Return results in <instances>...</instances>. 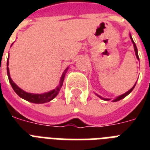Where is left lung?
Listing matches in <instances>:
<instances>
[{
    "label": "left lung",
    "mask_w": 150,
    "mask_h": 150,
    "mask_svg": "<svg viewBox=\"0 0 150 150\" xmlns=\"http://www.w3.org/2000/svg\"><path fill=\"white\" fill-rule=\"evenodd\" d=\"M130 38H131V40H132V43H133V46H134V50H135V55H136V57H137V59H138V60H139V55H138V50H137V47H136V45H135V43H134V41H133V40H132V36H131V34H130ZM136 82H135V85H134V86H133V87H132V89H129V90H128V92H126L125 93L122 94V95H121V96H117L116 98H114V100H112V102H117V101H119V100H122V99H123V98H125V96H128V94L130 93L131 92H132V90H133V89H134V88H135V85H136ZM96 96H98V97H100V99H102V100H110V99L103 98V97H102V96H99L98 94H96Z\"/></svg>",
    "instance_id": "1"
}]
</instances>
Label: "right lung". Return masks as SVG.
<instances>
[{"instance_id":"1","label":"right lung","mask_w":150,"mask_h":150,"mask_svg":"<svg viewBox=\"0 0 150 150\" xmlns=\"http://www.w3.org/2000/svg\"><path fill=\"white\" fill-rule=\"evenodd\" d=\"M8 64H9V61H7V74H8V79L10 82V84L11 87L14 89V91L17 93V95L21 97V98L24 99V100L29 101V102L33 103H44L50 102V100H52L54 98H55L57 94L59 93V92L61 90L62 85H63L64 79L65 77V74L67 72V71L68 69V67L66 68L64 71L63 72L62 75H61V79H60V82L59 85L55 88L54 89L49 91L47 93H27V92L24 91L23 89L18 86L17 85L15 84V82H13L12 79H11L10 72H9V68H8Z\"/></svg>"}]
</instances>
